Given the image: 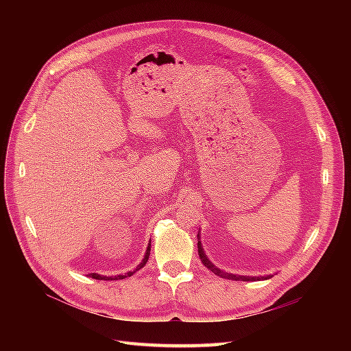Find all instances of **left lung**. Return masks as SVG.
Listing matches in <instances>:
<instances>
[{"instance_id": "obj_1", "label": "left lung", "mask_w": 351, "mask_h": 351, "mask_svg": "<svg viewBox=\"0 0 351 351\" xmlns=\"http://www.w3.org/2000/svg\"><path fill=\"white\" fill-rule=\"evenodd\" d=\"M198 237V241H197V248H198V256H199V260H202V263L204 264V267H207L211 272H214L215 275L221 276V278H225V279H230V280H243V282H256V280H267V279H271L274 275H264V276H244V275H234V274H229V272H225L222 269H219L218 267H215L210 258L207 257L204 248H203V244L202 241H199V233L197 234Z\"/></svg>"}]
</instances>
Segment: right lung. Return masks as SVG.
I'll return each instance as SVG.
<instances>
[{"instance_id": "obj_1", "label": "right lung", "mask_w": 351, "mask_h": 351, "mask_svg": "<svg viewBox=\"0 0 351 351\" xmlns=\"http://www.w3.org/2000/svg\"><path fill=\"white\" fill-rule=\"evenodd\" d=\"M149 252H152V241H148V245H147V250H145V254H144V258L141 260V263L133 269V271H129L126 272L125 275H117V276H104V275H99V274H88L90 278L93 279H98V280H119V279H125V278H129L132 276L133 274H136L137 271H140L148 261V257H149Z\"/></svg>"}]
</instances>
